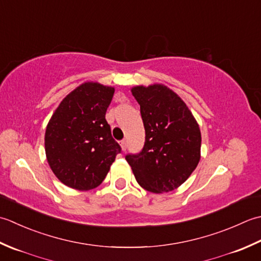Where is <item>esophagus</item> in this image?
<instances>
[{
  "mask_svg": "<svg viewBox=\"0 0 261 261\" xmlns=\"http://www.w3.org/2000/svg\"><path fill=\"white\" fill-rule=\"evenodd\" d=\"M119 145H120V147H121V150H123V151H125V150H126V146H127V144H126V141H125V140L120 141V142H119Z\"/></svg>",
  "mask_w": 261,
  "mask_h": 261,
  "instance_id": "1",
  "label": "esophagus"
}]
</instances>
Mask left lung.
I'll return each instance as SVG.
<instances>
[{
    "instance_id": "1",
    "label": "left lung",
    "mask_w": 261,
    "mask_h": 261,
    "mask_svg": "<svg viewBox=\"0 0 261 261\" xmlns=\"http://www.w3.org/2000/svg\"><path fill=\"white\" fill-rule=\"evenodd\" d=\"M145 128L142 152L126 155L136 181L153 194L180 187L200 160L201 134L193 113L179 95L162 83L135 86Z\"/></svg>"
}]
</instances>
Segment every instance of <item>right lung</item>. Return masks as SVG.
Returning <instances> with one entry per match:
<instances>
[{"mask_svg": "<svg viewBox=\"0 0 261 261\" xmlns=\"http://www.w3.org/2000/svg\"><path fill=\"white\" fill-rule=\"evenodd\" d=\"M114 93V87L83 82L61 101L47 124V162L67 187L97 188L120 152L105 117Z\"/></svg>", "mask_w": 261, "mask_h": 261, "instance_id": "obj_1", "label": "right lung"}]
</instances>
